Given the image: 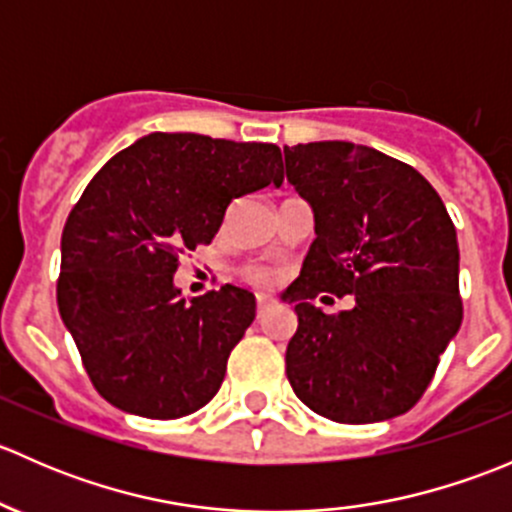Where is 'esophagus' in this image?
Returning a JSON list of instances; mask_svg holds the SVG:
<instances>
[{
  "label": "esophagus",
  "instance_id": "34e87169",
  "mask_svg": "<svg viewBox=\"0 0 512 512\" xmlns=\"http://www.w3.org/2000/svg\"><path fill=\"white\" fill-rule=\"evenodd\" d=\"M270 304H272L270 297H265V294H257V317H262V314L270 309Z\"/></svg>",
  "mask_w": 512,
  "mask_h": 512
}]
</instances>
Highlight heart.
Listing matches in <instances>:
<instances>
[{
  "label": "heart",
  "instance_id": "obj_1",
  "mask_svg": "<svg viewBox=\"0 0 512 512\" xmlns=\"http://www.w3.org/2000/svg\"><path fill=\"white\" fill-rule=\"evenodd\" d=\"M245 277L252 282V285H270V282L275 280V277H272V272L267 270V267H247Z\"/></svg>",
  "mask_w": 512,
  "mask_h": 512
}]
</instances>
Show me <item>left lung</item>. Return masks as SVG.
Returning a JSON list of instances; mask_svg holds the SVG:
<instances>
[{
  "instance_id": "left-lung-1",
  "label": "left lung",
  "mask_w": 512,
  "mask_h": 512,
  "mask_svg": "<svg viewBox=\"0 0 512 512\" xmlns=\"http://www.w3.org/2000/svg\"><path fill=\"white\" fill-rule=\"evenodd\" d=\"M287 180L312 205L314 242L292 285L287 379L339 423L406 414L461 329L458 240L443 200L411 165L349 141L285 146ZM355 294L347 313L313 299Z\"/></svg>"
}]
</instances>
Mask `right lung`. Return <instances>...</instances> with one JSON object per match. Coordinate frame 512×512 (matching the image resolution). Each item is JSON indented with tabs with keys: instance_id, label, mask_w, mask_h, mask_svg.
<instances>
[{
	"instance_id": "obj_1",
	"label": "right lung",
	"mask_w": 512,
	"mask_h": 512,
	"mask_svg": "<svg viewBox=\"0 0 512 512\" xmlns=\"http://www.w3.org/2000/svg\"><path fill=\"white\" fill-rule=\"evenodd\" d=\"M282 180L272 143L151 133L86 185L61 232L56 302L108 404L180 418L218 394L255 294L225 285L185 302L178 257L213 242L232 200Z\"/></svg>"
}]
</instances>
